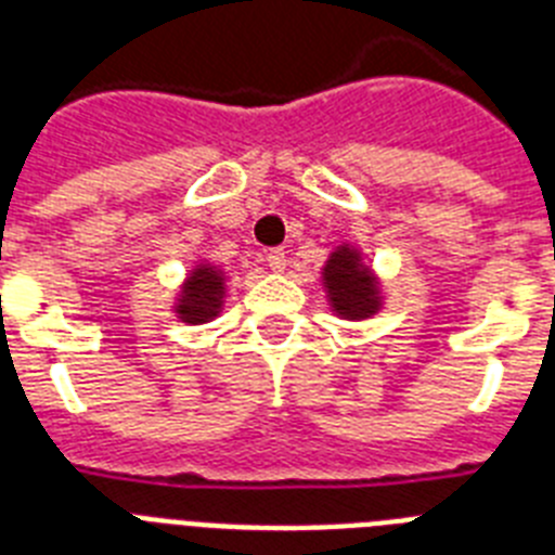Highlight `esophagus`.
Wrapping results in <instances>:
<instances>
[{"instance_id": "34e87169", "label": "esophagus", "mask_w": 555, "mask_h": 555, "mask_svg": "<svg viewBox=\"0 0 555 555\" xmlns=\"http://www.w3.org/2000/svg\"><path fill=\"white\" fill-rule=\"evenodd\" d=\"M267 263L272 272H283V269H286V253H283V249H269Z\"/></svg>"}]
</instances>
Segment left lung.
<instances>
[{
    "instance_id": "1",
    "label": "left lung",
    "mask_w": 555,
    "mask_h": 555,
    "mask_svg": "<svg viewBox=\"0 0 555 555\" xmlns=\"http://www.w3.org/2000/svg\"><path fill=\"white\" fill-rule=\"evenodd\" d=\"M322 286H325L331 311L341 320H372L384 308L380 281L364 261V253L352 244H338L327 255L322 267Z\"/></svg>"
}]
</instances>
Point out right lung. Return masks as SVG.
Returning a JSON list of instances; mask_svg holds the SVG:
<instances>
[{
	"instance_id": "1",
	"label": "right lung",
	"mask_w": 555,
	"mask_h": 555,
	"mask_svg": "<svg viewBox=\"0 0 555 555\" xmlns=\"http://www.w3.org/2000/svg\"><path fill=\"white\" fill-rule=\"evenodd\" d=\"M224 283H228L224 269L199 261L180 283L171 311L178 313V320L185 325H205V322L217 320L224 306V292H228Z\"/></svg>"
}]
</instances>
